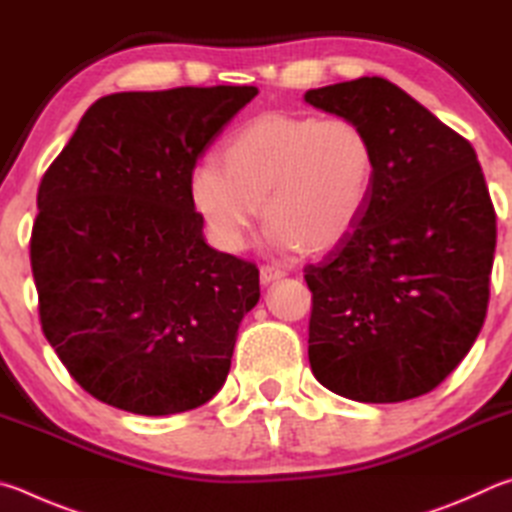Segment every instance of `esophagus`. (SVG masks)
<instances>
[{
	"mask_svg": "<svg viewBox=\"0 0 512 512\" xmlns=\"http://www.w3.org/2000/svg\"><path fill=\"white\" fill-rule=\"evenodd\" d=\"M285 274H288V272H285L283 267H279V265H263V267H261V283H263V285H270V283H274V281L283 279Z\"/></svg>",
	"mask_w": 512,
	"mask_h": 512,
	"instance_id": "esophagus-1",
	"label": "esophagus"
}]
</instances>
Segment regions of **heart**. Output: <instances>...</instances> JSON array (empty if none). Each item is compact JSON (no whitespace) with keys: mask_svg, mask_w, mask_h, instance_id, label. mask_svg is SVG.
<instances>
[{"mask_svg":"<svg viewBox=\"0 0 512 512\" xmlns=\"http://www.w3.org/2000/svg\"><path fill=\"white\" fill-rule=\"evenodd\" d=\"M222 164L204 159L188 191L224 251L247 245L261 204L272 249H333L362 222L375 186L371 137L344 116H256L224 141Z\"/></svg>","mask_w":512,"mask_h":512,"instance_id":"b5f03b06","label":"heart"}]
</instances>
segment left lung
<instances>
[{"label":"left lung","instance_id":"8db88e82","mask_svg":"<svg viewBox=\"0 0 512 512\" xmlns=\"http://www.w3.org/2000/svg\"><path fill=\"white\" fill-rule=\"evenodd\" d=\"M303 98L360 123L375 150L362 222L303 270L312 373L348 400L418 398L461 364L486 319L497 215L477 152L387 78Z\"/></svg>","mask_w":512,"mask_h":512}]
</instances>
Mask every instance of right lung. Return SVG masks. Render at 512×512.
<instances>
[{
	"mask_svg": "<svg viewBox=\"0 0 512 512\" xmlns=\"http://www.w3.org/2000/svg\"><path fill=\"white\" fill-rule=\"evenodd\" d=\"M251 85L98 98L44 173L31 233L42 333L96 400L141 416L209 402L258 267L204 242L193 168Z\"/></svg>",
	"mask_w": 512,
	"mask_h": 512,
	"instance_id": "right-lung-1",
	"label": "right lung"
}]
</instances>
